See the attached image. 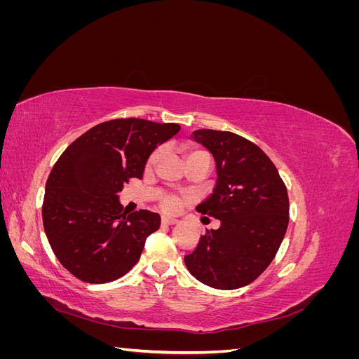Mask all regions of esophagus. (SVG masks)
<instances>
[{
	"label": "esophagus",
	"instance_id": "1",
	"mask_svg": "<svg viewBox=\"0 0 359 359\" xmlns=\"http://www.w3.org/2000/svg\"><path fill=\"white\" fill-rule=\"evenodd\" d=\"M161 223H163V224H168V226H172V224H177L178 220L173 219V217L163 215V217H161Z\"/></svg>",
	"mask_w": 359,
	"mask_h": 359
}]
</instances>
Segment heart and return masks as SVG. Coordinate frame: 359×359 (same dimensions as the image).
<instances>
[{"mask_svg": "<svg viewBox=\"0 0 359 359\" xmlns=\"http://www.w3.org/2000/svg\"><path fill=\"white\" fill-rule=\"evenodd\" d=\"M194 153H201V151H193V153H190V154H194ZM190 154H189V156H190ZM158 156H160V151H156V153L151 154V157H149V160H148V165H149V166L154 165V163L158 160ZM178 205H180L178 199L173 198V196H169V198H166L165 201H163V206H165V208L169 210V211L177 210Z\"/></svg>", "mask_w": 359, "mask_h": 359, "instance_id": "heart-1", "label": "heart"}]
</instances>
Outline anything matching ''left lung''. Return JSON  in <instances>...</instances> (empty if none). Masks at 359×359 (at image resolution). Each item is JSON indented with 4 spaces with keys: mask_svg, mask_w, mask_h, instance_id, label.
<instances>
[{
    "mask_svg": "<svg viewBox=\"0 0 359 359\" xmlns=\"http://www.w3.org/2000/svg\"><path fill=\"white\" fill-rule=\"evenodd\" d=\"M190 139L215 161V187L198 211L220 220L184 257L203 285L232 290L256 280L273 262L289 223V198L274 163L250 140L231 132L196 130Z\"/></svg>",
    "mask_w": 359,
    "mask_h": 359,
    "instance_id": "8db88e82",
    "label": "left lung"
}]
</instances>
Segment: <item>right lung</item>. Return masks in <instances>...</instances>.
Listing matches in <instances>:
<instances>
[{"label":"right lung","mask_w":359,"mask_h":359,"mask_svg":"<svg viewBox=\"0 0 359 359\" xmlns=\"http://www.w3.org/2000/svg\"><path fill=\"white\" fill-rule=\"evenodd\" d=\"M175 123L112 119L90 128L64 151L46 181L43 226L61 265L86 283L127 274L160 215L124 211L118 193L142 178L154 149L175 136Z\"/></svg>","instance_id":"obj_1"}]
</instances>
